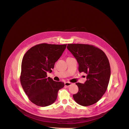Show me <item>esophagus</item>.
I'll list each match as a JSON object with an SVG mask.
<instances>
[{
	"label": "esophagus",
	"mask_w": 129,
	"mask_h": 129,
	"mask_svg": "<svg viewBox=\"0 0 129 129\" xmlns=\"http://www.w3.org/2000/svg\"><path fill=\"white\" fill-rule=\"evenodd\" d=\"M71 84H72L71 83L68 82H65V86H67V87L71 85Z\"/></svg>",
	"instance_id": "esophagus-1"
}]
</instances>
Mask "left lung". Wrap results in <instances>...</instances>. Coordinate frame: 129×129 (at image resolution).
I'll use <instances>...</instances> for the list:
<instances>
[{"instance_id": "1", "label": "left lung", "mask_w": 129, "mask_h": 129, "mask_svg": "<svg viewBox=\"0 0 129 129\" xmlns=\"http://www.w3.org/2000/svg\"><path fill=\"white\" fill-rule=\"evenodd\" d=\"M67 48L76 59L79 72L87 74L84 84L76 83L78 91L73 95V99L84 107L93 105L107 89L111 76L109 59L103 51L93 45L68 44Z\"/></svg>"}]
</instances>
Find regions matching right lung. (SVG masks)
Listing matches in <instances>:
<instances>
[{
	"label": "right lung",
	"instance_id": "right-lung-1",
	"mask_svg": "<svg viewBox=\"0 0 129 129\" xmlns=\"http://www.w3.org/2000/svg\"><path fill=\"white\" fill-rule=\"evenodd\" d=\"M67 44L43 43L30 48L22 60L20 81L31 102L39 107H47L57 99L59 90L64 86L62 82L47 78L55 63L66 49Z\"/></svg>",
	"mask_w": 129,
	"mask_h": 129
}]
</instances>
